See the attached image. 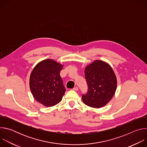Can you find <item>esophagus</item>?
<instances>
[{
	"label": "esophagus",
	"instance_id": "1",
	"mask_svg": "<svg viewBox=\"0 0 147 147\" xmlns=\"http://www.w3.org/2000/svg\"><path fill=\"white\" fill-rule=\"evenodd\" d=\"M73 90H74V91H78V88L77 87H76L73 88Z\"/></svg>",
	"mask_w": 147,
	"mask_h": 147
}]
</instances>
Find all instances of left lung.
<instances>
[{
  "mask_svg": "<svg viewBox=\"0 0 147 147\" xmlns=\"http://www.w3.org/2000/svg\"><path fill=\"white\" fill-rule=\"evenodd\" d=\"M85 78L88 91L82 95L84 103L96 108L105 105L116 90L117 80L112 67L104 61H94L86 67Z\"/></svg>",
  "mask_w": 147,
  "mask_h": 147,
  "instance_id": "8db88e82",
  "label": "left lung"
}]
</instances>
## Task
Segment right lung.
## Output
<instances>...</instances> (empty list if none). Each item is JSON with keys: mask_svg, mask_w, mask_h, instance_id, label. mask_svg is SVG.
Masks as SVG:
<instances>
[{"mask_svg": "<svg viewBox=\"0 0 147 147\" xmlns=\"http://www.w3.org/2000/svg\"><path fill=\"white\" fill-rule=\"evenodd\" d=\"M62 65L51 59L39 62L33 69L30 87L34 98L46 107L60 102L66 88L60 76Z\"/></svg>", "mask_w": 147, "mask_h": 147, "instance_id": "right-lung-1", "label": "right lung"}]
</instances>
